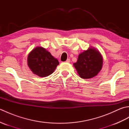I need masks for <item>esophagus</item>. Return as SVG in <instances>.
I'll return each mask as SVG.
<instances>
[{
	"mask_svg": "<svg viewBox=\"0 0 129 129\" xmlns=\"http://www.w3.org/2000/svg\"><path fill=\"white\" fill-rule=\"evenodd\" d=\"M66 62H70V59H68L67 60Z\"/></svg>",
	"mask_w": 129,
	"mask_h": 129,
	"instance_id": "obj_1",
	"label": "esophagus"
}]
</instances>
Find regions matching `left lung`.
Here are the masks:
<instances>
[{
    "label": "left lung",
    "instance_id": "1",
    "mask_svg": "<svg viewBox=\"0 0 129 129\" xmlns=\"http://www.w3.org/2000/svg\"><path fill=\"white\" fill-rule=\"evenodd\" d=\"M103 58L100 52L94 47H90L78 56L77 61L74 63L80 77L91 79L96 76L103 67Z\"/></svg>",
    "mask_w": 129,
    "mask_h": 129
}]
</instances>
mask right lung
Wrapping results in <instances>:
<instances>
[{"instance_id": "right-lung-1", "label": "right lung", "mask_w": 129, "mask_h": 129, "mask_svg": "<svg viewBox=\"0 0 129 129\" xmlns=\"http://www.w3.org/2000/svg\"><path fill=\"white\" fill-rule=\"evenodd\" d=\"M27 62L33 73L40 77L51 75L59 64L57 59L41 46H37L30 52Z\"/></svg>"}]
</instances>
